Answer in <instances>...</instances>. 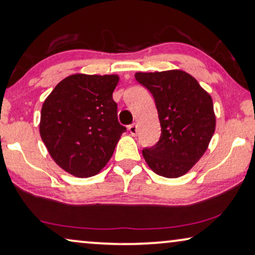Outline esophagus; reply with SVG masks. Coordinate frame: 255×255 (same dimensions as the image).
Returning <instances> with one entry per match:
<instances>
[{
    "mask_svg": "<svg viewBox=\"0 0 255 255\" xmlns=\"http://www.w3.org/2000/svg\"><path fill=\"white\" fill-rule=\"evenodd\" d=\"M128 131H130L131 135H135V134H137V132H138L137 125H135L134 123L131 124V125H128Z\"/></svg>",
    "mask_w": 255,
    "mask_h": 255,
    "instance_id": "esophagus-1",
    "label": "esophagus"
}]
</instances>
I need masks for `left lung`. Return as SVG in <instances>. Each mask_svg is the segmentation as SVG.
Wrapping results in <instances>:
<instances>
[{
    "instance_id": "8db88e82",
    "label": "left lung",
    "mask_w": 255,
    "mask_h": 255,
    "mask_svg": "<svg viewBox=\"0 0 255 255\" xmlns=\"http://www.w3.org/2000/svg\"><path fill=\"white\" fill-rule=\"evenodd\" d=\"M135 80L152 94L161 127L159 141L142 149L153 172L180 177L207 151L216 117L211 96L188 73L173 71L135 73Z\"/></svg>"
}]
</instances>
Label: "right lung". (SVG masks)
I'll return each instance as SVG.
<instances>
[{
  "mask_svg": "<svg viewBox=\"0 0 255 255\" xmlns=\"http://www.w3.org/2000/svg\"><path fill=\"white\" fill-rule=\"evenodd\" d=\"M118 75H69L44 101L39 132L55 163L78 177L107 165L127 128L118 123L113 93Z\"/></svg>",
  "mask_w": 255,
  "mask_h": 255,
  "instance_id": "1",
  "label": "right lung"
}]
</instances>
